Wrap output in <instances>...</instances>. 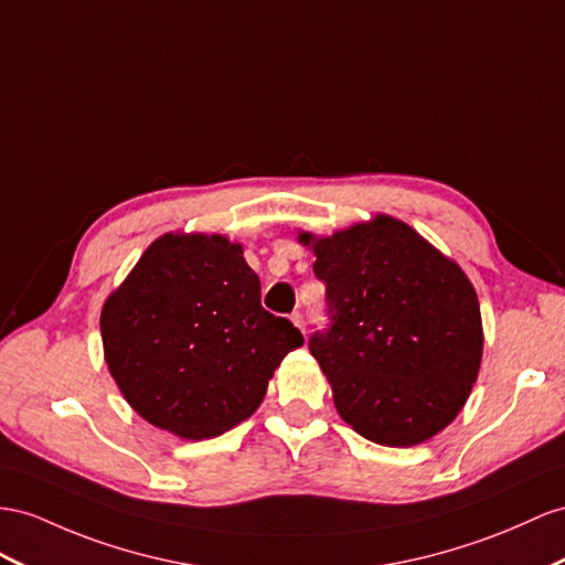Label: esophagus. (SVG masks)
I'll return each instance as SVG.
<instances>
[{
	"label": "esophagus",
	"mask_w": 565,
	"mask_h": 565,
	"mask_svg": "<svg viewBox=\"0 0 565 565\" xmlns=\"http://www.w3.org/2000/svg\"><path fill=\"white\" fill-rule=\"evenodd\" d=\"M291 322L302 331V334H306V320H302L300 312H294V315H291Z\"/></svg>",
	"instance_id": "esophagus-1"
}]
</instances>
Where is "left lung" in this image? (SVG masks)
I'll return each instance as SVG.
<instances>
[{"mask_svg": "<svg viewBox=\"0 0 565 565\" xmlns=\"http://www.w3.org/2000/svg\"><path fill=\"white\" fill-rule=\"evenodd\" d=\"M327 284L331 327L310 353L343 423L382 446H415L456 420L482 363L475 288L413 226L377 214L331 236L300 231Z\"/></svg>", "mask_w": 565, "mask_h": 565, "instance_id": "1", "label": "left lung"}]
</instances>
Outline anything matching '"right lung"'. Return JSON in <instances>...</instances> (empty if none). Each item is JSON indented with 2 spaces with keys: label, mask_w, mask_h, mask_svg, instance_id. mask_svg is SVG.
Instances as JSON below:
<instances>
[{
  "label": "right lung",
  "mask_w": 565,
  "mask_h": 565,
  "mask_svg": "<svg viewBox=\"0 0 565 565\" xmlns=\"http://www.w3.org/2000/svg\"><path fill=\"white\" fill-rule=\"evenodd\" d=\"M105 363L142 420L210 439L263 403L300 331L259 306L243 245L222 234H164L148 245L103 315Z\"/></svg>",
  "instance_id": "add662e5"
}]
</instances>
